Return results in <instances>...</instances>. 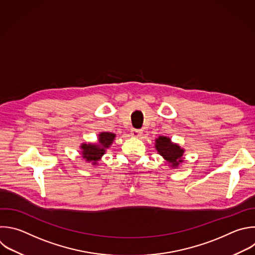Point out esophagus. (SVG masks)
<instances>
[{
	"mask_svg": "<svg viewBox=\"0 0 255 255\" xmlns=\"http://www.w3.org/2000/svg\"><path fill=\"white\" fill-rule=\"evenodd\" d=\"M142 133L143 132L140 129H132V131H131V135L134 137H140L142 135Z\"/></svg>",
	"mask_w": 255,
	"mask_h": 255,
	"instance_id": "1",
	"label": "esophagus"
}]
</instances>
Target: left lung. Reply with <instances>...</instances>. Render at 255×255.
<instances>
[{
    "mask_svg": "<svg viewBox=\"0 0 255 255\" xmlns=\"http://www.w3.org/2000/svg\"><path fill=\"white\" fill-rule=\"evenodd\" d=\"M156 149L161 156L164 157L166 161L171 163L172 166L176 167L183 160L181 159L183 155V149H181L177 144L171 143L170 139L167 137H159L156 139Z\"/></svg>",
    "mask_w": 255,
    "mask_h": 255,
    "instance_id": "left-lung-1",
    "label": "left lung"
}]
</instances>
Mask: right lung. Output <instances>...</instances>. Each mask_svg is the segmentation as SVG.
I'll return each mask as SVG.
<instances>
[{
    "label": "right lung",
    "mask_w": 255,
    "mask_h": 255,
    "mask_svg": "<svg viewBox=\"0 0 255 255\" xmlns=\"http://www.w3.org/2000/svg\"><path fill=\"white\" fill-rule=\"evenodd\" d=\"M115 138V134L109 132H102L99 135V144H83L82 145V154L83 158L88 162L96 164L101 156L105 153V149L108 148Z\"/></svg>",
    "instance_id": "add662e5"
}]
</instances>
